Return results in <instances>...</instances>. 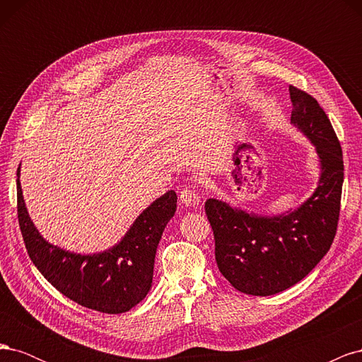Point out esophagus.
<instances>
[{"label":"esophagus","instance_id":"1","mask_svg":"<svg viewBox=\"0 0 362 362\" xmlns=\"http://www.w3.org/2000/svg\"><path fill=\"white\" fill-rule=\"evenodd\" d=\"M180 201L185 206H196V205H199L201 198H199V194L196 193V190H193L192 187H185L180 192Z\"/></svg>","mask_w":362,"mask_h":362}]
</instances>
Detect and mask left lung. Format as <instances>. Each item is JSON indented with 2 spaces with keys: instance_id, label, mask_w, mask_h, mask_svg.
I'll list each match as a JSON object with an SVG mask.
<instances>
[{
  "instance_id": "obj_1",
  "label": "left lung",
  "mask_w": 362,
  "mask_h": 362,
  "mask_svg": "<svg viewBox=\"0 0 362 362\" xmlns=\"http://www.w3.org/2000/svg\"><path fill=\"white\" fill-rule=\"evenodd\" d=\"M291 124L311 140L320 161L317 189L299 208L259 216L206 199L217 267L238 291L270 296L293 287L319 264L337 233L344 180L343 152L323 108L290 86Z\"/></svg>"
}]
</instances>
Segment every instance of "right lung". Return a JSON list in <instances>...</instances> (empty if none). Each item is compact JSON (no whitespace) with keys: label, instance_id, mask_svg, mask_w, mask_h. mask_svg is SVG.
<instances>
[{"label":"right lung","instance_id":"add662e5","mask_svg":"<svg viewBox=\"0 0 362 362\" xmlns=\"http://www.w3.org/2000/svg\"><path fill=\"white\" fill-rule=\"evenodd\" d=\"M18 221L33 264L63 296L89 310L120 314L146 298L154 276L156 252L164 228L177 211L169 190L144 210L117 245L81 255L48 243L31 222L19 182Z\"/></svg>","mask_w":362,"mask_h":362}]
</instances>
